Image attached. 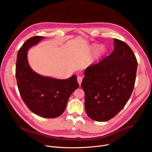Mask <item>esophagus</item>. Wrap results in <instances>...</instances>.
<instances>
[{"instance_id": "1", "label": "esophagus", "mask_w": 152, "mask_h": 152, "mask_svg": "<svg viewBox=\"0 0 152 152\" xmlns=\"http://www.w3.org/2000/svg\"><path fill=\"white\" fill-rule=\"evenodd\" d=\"M77 82H78L79 84L80 85L81 82H82V79H83L82 77V76H77Z\"/></svg>"}]
</instances>
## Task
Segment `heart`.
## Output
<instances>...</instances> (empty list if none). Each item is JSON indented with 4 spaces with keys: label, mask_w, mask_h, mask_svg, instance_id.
I'll return each mask as SVG.
<instances>
[{
    "label": "heart",
    "mask_w": 152,
    "mask_h": 152,
    "mask_svg": "<svg viewBox=\"0 0 152 152\" xmlns=\"http://www.w3.org/2000/svg\"><path fill=\"white\" fill-rule=\"evenodd\" d=\"M96 47V46H94L93 48L94 49ZM104 51V48L102 46H99L97 48V49L96 50V51L94 52V55H93V58L94 59H97L98 58H99L100 56L102 55V54L103 53Z\"/></svg>",
    "instance_id": "1"
}]
</instances>
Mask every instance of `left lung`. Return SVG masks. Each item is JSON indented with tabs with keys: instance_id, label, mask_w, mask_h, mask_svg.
I'll list each match as a JSON object with an SVG mask.
<instances>
[{
	"instance_id": "left-lung-1",
	"label": "left lung",
	"mask_w": 152,
	"mask_h": 152,
	"mask_svg": "<svg viewBox=\"0 0 152 152\" xmlns=\"http://www.w3.org/2000/svg\"><path fill=\"white\" fill-rule=\"evenodd\" d=\"M114 50L84 72L81 86L85 92V109L97 121L115 117L127 103L133 91L138 62L126 42L114 38Z\"/></svg>"
}]
</instances>
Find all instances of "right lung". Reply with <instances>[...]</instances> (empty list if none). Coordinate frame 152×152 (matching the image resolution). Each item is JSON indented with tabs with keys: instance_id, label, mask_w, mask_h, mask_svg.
<instances>
[{
	"instance_id": "1",
	"label": "right lung",
	"mask_w": 152,
	"mask_h": 152,
	"mask_svg": "<svg viewBox=\"0 0 152 152\" xmlns=\"http://www.w3.org/2000/svg\"><path fill=\"white\" fill-rule=\"evenodd\" d=\"M45 38L35 36L25 42L17 53L15 76L20 96L29 109L42 117L53 118L64 113L79 83L76 75L58 79L32 70L28 61V50Z\"/></svg>"
}]
</instances>
